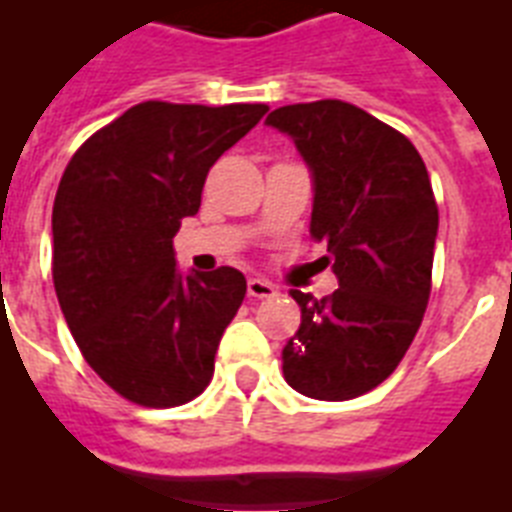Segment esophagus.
Here are the masks:
<instances>
[{"label":"esophagus","mask_w":512,"mask_h":512,"mask_svg":"<svg viewBox=\"0 0 512 512\" xmlns=\"http://www.w3.org/2000/svg\"><path fill=\"white\" fill-rule=\"evenodd\" d=\"M277 288L269 280H261V277H251L248 280V296L251 299H269V296H275Z\"/></svg>","instance_id":"esophagus-1"}]
</instances>
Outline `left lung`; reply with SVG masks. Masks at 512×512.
I'll list each match as a JSON object with an SVG mask.
<instances>
[{
	"instance_id": "8db88e82",
	"label": "left lung",
	"mask_w": 512,
	"mask_h": 512,
	"mask_svg": "<svg viewBox=\"0 0 512 512\" xmlns=\"http://www.w3.org/2000/svg\"><path fill=\"white\" fill-rule=\"evenodd\" d=\"M267 125L310 168V235L328 243L339 280L323 299L291 291L301 326L283 347L285 382L307 398H358L398 368L425 318L438 235L430 176L403 133L344 101L280 106Z\"/></svg>"
}]
</instances>
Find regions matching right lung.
<instances>
[{"mask_svg": "<svg viewBox=\"0 0 512 512\" xmlns=\"http://www.w3.org/2000/svg\"><path fill=\"white\" fill-rule=\"evenodd\" d=\"M267 109L144 101L87 138L63 170L58 304L87 366L138 406H181L211 382L245 277L232 267L181 275L173 237L200 211L213 162Z\"/></svg>", "mask_w": 512, "mask_h": 512, "instance_id": "add662e5", "label": "right lung"}]
</instances>
